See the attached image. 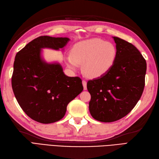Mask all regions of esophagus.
I'll return each instance as SVG.
<instances>
[{
  "label": "esophagus",
  "instance_id": "1",
  "mask_svg": "<svg viewBox=\"0 0 159 159\" xmlns=\"http://www.w3.org/2000/svg\"><path fill=\"white\" fill-rule=\"evenodd\" d=\"M83 88L85 90H87V81L85 80H83Z\"/></svg>",
  "mask_w": 159,
  "mask_h": 159
}]
</instances>
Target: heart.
<instances>
[{"label": "heart", "instance_id": "obj_1", "mask_svg": "<svg viewBox=\"0 0 159 159\" xmlns=\"http://www.w3.org/2000/svg\"><path fill=\"white\" fill-rule=\"evenodd\" d=\"M117 50L112 43L94 38L75 43L71 55L65 61L70 68L76 70L83 64V72L92 79L104 76L111 70L116 61Z\"/></svg>", "mask_w": 159, "mask_h": 159}]
</instances>
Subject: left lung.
I'll return each mask as SVG.
<instances>
[{
	"label": "left lung",
	"mask_w": 159,
	"mask_h": 159,
	"mask_svg": "<svg viewBox=\"0 0 159 159\" xmlns=\"http://www.w3.org/2000/svg\"><path fill=\"white\" fill-rule=\"evenodd\" d=\"M117 57L113 67L104 76L89 80V112L94 119L112 122L133 110L142 95L145 86L146 61L135 46L113 37Z\"/></svg>",
	"instance_id": "8db88e82"
}]
</instances>
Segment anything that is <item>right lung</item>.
<instances>
[{"label":"right lung","mask_w":159,"mask_h":159,"mask_svg":"<svg viewBox=\"0 0 159 159\" xmlns=\"http://www.w3.org/2000/svg\"><path fill=\"white\" fill-rule=\"evenodd\" d=\"M69 41L67 38L40 36L16 55L13 92L24 112L38 122L62 119L67 104L83 90L80 78L66 76L59 63H48L42 58V48L58 50Z\"/></svg>","instance_id":"1"}]
</instances>
